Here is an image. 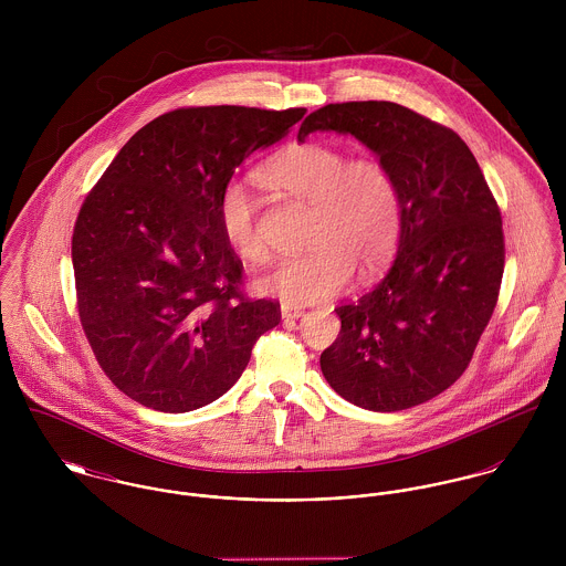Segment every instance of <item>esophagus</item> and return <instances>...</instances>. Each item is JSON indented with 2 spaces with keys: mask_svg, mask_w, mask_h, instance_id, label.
Here are the masks:
<instances>
[{
  "mask_svg": "<svg viewBox=\"0 0 566 566\" xmlns=\"http://www.w3.org/2000/svg\"><path fill=\"white\" fill-rule=\"evenodd\" d=\"M281 316H283V321H298L301 316H305V310H301V307H292V305H281Z\"/></svg>",
  "mask_w": 566,
  "mask_h": 566,
  "instance_id": "1",
  "label": "esophagus"
}]
</instances>
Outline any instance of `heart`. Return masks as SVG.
I'll return each instance as SVG.
<instances>
[{
	"instance_id": "obj_1",
	"label": "heart",
	"mask_w": 566,
	"mask_h": 566,
	"mask_svg": "<svg viewBox=\"0 0 566 566\" xmlns=\"http://www.w3.org/2000/svg\"><path fill=\"white\" fill-rule=\"evenodd\" d=\"M259 182L312 205L303 254L281 259L256 279L261 294L287 305H312L337 296L355 268L379 272L403 233V196L388 163L353 157L331 144L303 142L276 153L259 169ZM218 224L227 245L245 263H263L268 243L256 205L240 180L218 198Z\"/></svg>"
}]
</instances>
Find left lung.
Here are the masks:
<instances>
[{
    "instance_id": "8db88e82",
    "label": "left lung",
    "mask_w": 566,
    "mask_h": 566,
    "mask_svg": "<svg viewBox=\"0 0 566 566\" xmlns=\"http://www.w3.org/2000/svg\"><path fill=\"white\" fill-rule=\"evenodd\" d=\"M316 130L359 139L403 196L397 259L370 292L335 310L342 328L321 355L324 379L373 411L424 403L469 368L496 307L501 211L460 135L401 104H326L305 117L298 142Z\"/></svg>"
}]
</instances>
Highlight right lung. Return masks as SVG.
Returning a JSON list of instances; mask_svg holds the SVG:
<instances>
[{
	"instance_id": "add662e5",
	"label": "right lung",
	"mask_w": 566,
	"mask_h": 566,
	"mask_svg": "<svg viewBox=\"0 0 566 566\" xmlns=\"http://www.w3.org/2000/svg\"><path fill=\"white\" fill-rule=\"evenodd\" d=\"M305 108H176L137 130L82 202L72 238L84 335L133 401L182 413L242 377L276 301L243 296L218 198L245 157L283 139Z\"/></svg>"
}]
</instances>
